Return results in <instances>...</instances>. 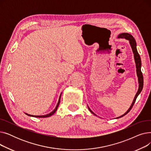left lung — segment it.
Wrapping results in <instances>:
<instances>
[{"mask_svg": "<svg viewBox=\"0 0 151 151\" xmlns=\"http://www.w3.org/2000/svg\"><path fill=\"white\" fill-rule=\"evenodd\" d=\"M118 38L127 39V40H129V42H130V44L131 45V47H132L133 52V54H134V60H135V63H136L137 72V75H138V82H139V89H138V92H137V93L136 94L135 97H134V100L133 101V103H132L131 106L130 107V108L128 109L127 111L125 114H124L121 116H119V117H117V118H120V117H122L124 116H125V115H126L132 109L133 106L134 105V103H135L137 98L138 97V95L141 93V91L142 89V88H143V76H142V73L141 70V60L140 56H139V54L138 52V51H137V43H136L135 40H134V38H133V37L131 34H128V33L121 34L120 35H119ZM89 111L92 114H93L94 115H96V114H94L92 111L91 110V109L89 108Z\"/></svg>", "mask_w": 151, "mask_h": 151, "instance_id": "8db88e82", "label": "left lung"}]
</instances>
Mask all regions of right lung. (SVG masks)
I'll return each instance as SVG.
<instances>
[{
	"instance_id": "obj_1",
	"label": "right lung",
	"mask_w": 151,
	"mask_h": 151,
	"mask_svg": "<svg viewBox=\"0 0 151 151\" xmlns=\"http://www.w3.org/2000/svg\"><path fill=\"white\" fill-rule=\"evenodd\" d=\"M61 94H62V93H61ZM61 94H60V97H59V101H58V105H57L56 107H55V108L52 111L51 113H50V114H46V115H44V116H33V115H30V114H27L28 116H30L35 117H50V116H52L53 114H54V113H55V111H56L57 109H58V106H59V105L60 101Z\"/></svg>"
}]
</instances>
